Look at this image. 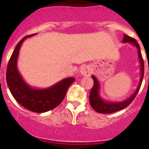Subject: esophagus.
<instances>
[{
	"mask_svg": "<svg viewBox=\"0 0 149 149\" xmlns=\"http://www.w3.org/2000/svg\"><path fill=\"white\" fill-rule=\"evenodd\" d=\"M80 72L83 76H90L91 73V69L90 65H83L80 68Z\"/></svg>",
	"mask_w": 149,
	"mask_h": 149,
	"instance_id": "1",
	"label": "esophagus"
}]
</instances>
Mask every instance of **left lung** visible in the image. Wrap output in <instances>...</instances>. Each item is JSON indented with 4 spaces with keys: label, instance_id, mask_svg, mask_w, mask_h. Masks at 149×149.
<instances>
[{
    "label": "left lung",
    "instance_id": "left-lung-1",
    "mask_svg": "<svg viewBox=\"0 0 149 149\" xmlns=\"http://www.w3.org/2000/svg\"><path fill=\"white\" fill-rule=\"evenodd\" d=\"M123 42H129L132 45H134L138 49V55H139V62H140V71H141V77H140V81L138 87H137L136 91H134V93L132 94L130 97L127 98L124 101L121 102H111V101H106L104 99H102L100 96V84L98 82L97 79L94 76H92V78L93 79V88L91 90V93H90V104L91 107L95 111L98 112L100 113H111L116 112V111H120L122 109L127 107L129 105L134 97H136L137 93L139 91V89L141 87V83H142V79L144 77V61L141 56V49H140V46H139V43L137 42V41L134 38L130 37V36L125 35L124 38H123Z\"/></svg>",
    "mask_w": 149,
    "mask_h": 149
}]
</instances>
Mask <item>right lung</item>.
Segmentation results:
<instances>
[{"label":"right lung","mask_w":149,"mask_h":149,"mask_svg":"<svg viewBox=\"0 0 149 149\" xmlns=\"http://www.w3.org/2000/svg\"><path fill=\"white\" fill-rule=\"evenodd\" d=\"M35 35L25 36L17 44L8 62L6 79L10 93L22 107L33 112L43 113L52 110L63 101L69 86L75 79L73 77L65 78L45 89L31 87L22 79L17 67L20 48L27 38Z\"/></svg>","instance_id":"right-lung-1"}]
</instances>
